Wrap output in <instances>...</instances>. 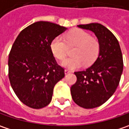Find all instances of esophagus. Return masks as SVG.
Here are the masks:
<instances>
[{
    "mask_svg": "<svg viewBox=\"0 0 129 129\" xmlns=\"http://www.w3.org/2000/svg\"><path fill=\"white\" fill-rule=\"evenodd\" d=\"M64 72H65V74L66 75V74H70V73H71V71L67 70V69H65Z\"/></svg>",
    "mask_w": 129,
    "mask_h": 129,
    "instance_id": "esophagus-1",
    "label": "esophagus"
}]
</instances>
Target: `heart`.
I'll use <instances>...</instances> for the list:
<instances>
[{
  "mask_svg": "<svg viewBox=\"0 0 129 129\" xmlns=\"http://www.w3.org/2000/svg\"><path fill=\"white\" fill-rule=\"evenodd\" d=\"M69 46H76L72 52L74 56L65 59L61 65L69 69H77L83 63L85 65L92 63L100 50L98 40L92 38L88 32L79 29L69 32L64 39L61 37H56L50 43L52 53L59 60L66 58L69 52Z\"/></svg>",
  "mask_w": 129,
  "mask_h": 129,
  "instance_id": "b5f03b06",
  "label": "heart"
}]
</instances>
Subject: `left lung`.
Listing matches in <instances>:
<instances>
[{
    "label": "left lung",
    "mask_w": 129,
    "mask_h": 129,
    "mask_svg": "<svg viewBox=\"0 0 129 129\" xmlns=\"http://www.w3.org/2000/svg\"><path fill=\"white\" fill-rule=\"evenodd\" d=\"M77 26L92 31L100 45L96 60L86 70L74 72L77 81L71 87L74 103L89 109L102 105L114 94L123 72V56L118 40L105 26L98 23Z\"/></svg>",
    "instance_id": "obj_1"
}]
</instances>
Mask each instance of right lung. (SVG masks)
Listing matches in <instances>:
<instances>
[{
	"label": "right lung",
	"mask_w": 129,
	"mask_h": 129,
	"mask_svg": "<svg viewBox=\"0 0 129 129\" xmlns=\"http://www.w3.org/2000/svg\"><path fill=\"white\" fill-rule=\"evenodd\" d=\"M67 28L37 21L19 33L9 56V77L16 96L26 106L40 109L52 100L55 85L65 76L50 43Z\"/></svg>",
	"instance_id": "obj_1"
}]
</instances>
